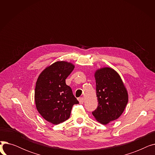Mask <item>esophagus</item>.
Wrapping results in <instances>:
<instances>
[{
    "label": "esophagus",
    "mask_w": 155,
    "mask_h": 155,
    "mask_svg": "<svg viewBox=\"0 0 155 155\" xmlns=\"http://www.w3.org/2000/svg\"><path fill=\"white\" fill-rule=\"evenodd\" d=\"M78 101H79V103L80 104H83L84 102V100L83 97H80V98L78 99Z\"/></svg>",
    "instance_id": "34e87169"
}]
</instances>
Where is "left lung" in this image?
<instances>
[{
	"instance_id": "1",
	"label": "left lung",
	"mask_w": 155,
	"mask_h": 155,
	"mask_svg": "<svg viewBox=\"0 0 155 155\" xmlns=\"http://www.w3.org/2000/svg\"><path fill=\"white\" fill-rule=\"evenodd\" d=\"M98 106L92 112L102 124L118 119L128 102L127 89L118 73L110 67L97 70L94 73Z\"/></svg>"
}]
</instances>
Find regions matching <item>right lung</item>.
<instances>
[{"instance_id": "obj_1", "label": "right lung", "mask_w": 155, "mask_h": 155, "mask_svg": "<svg viewBox=\"0 0 155 155\" xmlns=\"http://www.w3.org/2000/svg\"><path fill=\"white\" fill-rule=\"evenodd\" d=\"M75 68L71 63L56 61L39 75L35 87L36 107L46 120L58 124L67 120L73 105L78 104L65 80Z\"/></svg>"}]
</instances>
